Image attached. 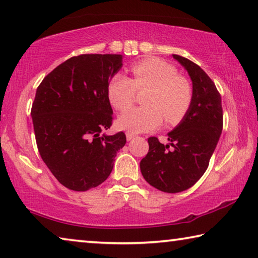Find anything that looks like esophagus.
<instances>
[{"label": "esophagus", "mask_w": 258, "mask_h": 258, "mask_svg": "<svg viewBox=\"0 0 258 258\" xmlns=\"http://www.w3.org/2000/svg\"><path fill=\"white\" fill-rule=\"evenodd\" d=\"M125 136H126V139H128V141H132L134 137H136V135L133 134V133H130V132H126L125 133Z\"/></svg>", "instance_id": "obj_1"}]
</instances>
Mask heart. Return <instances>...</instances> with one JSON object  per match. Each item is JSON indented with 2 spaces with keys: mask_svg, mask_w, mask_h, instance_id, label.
<instances>
[{
  "mask_svg": "<svg viewBox=\"0 0 258 258\" xmlns=\"http://www.w3.org/2000/svg\"><path fill=\"white\" fill-rule=\"evenodd\" d=\"M133 79L114 74L107 84L112 106L123 112L133 106L137 90H147L143 96L145 106L132 108L120 115L117 124L130 133H143L180 121L191 107L194 90L191 81L178 74L174 65L160 58H146L130 67Z\"/></svg>",
  "mask_w": 258,
  "mask_h": 258,
  "instance_id": "heart-1",
  "label": "heart"
}]
</instances>
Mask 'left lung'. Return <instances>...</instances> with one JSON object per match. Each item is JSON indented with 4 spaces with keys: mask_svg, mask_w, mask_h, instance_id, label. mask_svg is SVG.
<instances>
[{
    "mask_svg": "<svg viewBox=\"0 0 258 258\" xmlns=\"http://www.w3.org/2000/svg\"><path fill=\"white\" fill-rule=\"evenodd\" d=\"M188 72L193 83V101L184 119L168 134V145L150 137L149 153L141 171L152 186L177 193L193 186L209 166L223 129L222 98L213 80L196 62L174 54Z\"/></svg>",
    "mask_w": 258,
    "mask_h": 258,
    "instance_id": "obj_1",
    "label": "left lung"
}]
</instances>
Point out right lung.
Listing matches in <instances>:
<instances>
[{
	"instance_id": "1",
	"label": "right lung",
	"mask_w": 258,
	"mask_h": 258,
	"mask_svg": "<svg viewBox=\"0 0 258 258\" xmlns=\"http://www.w3.org/2000/svg\"><path fill=\"white\" fill-rule=\"evenodd\" d=\"M121 66V54L74 56L36 89L31 115L37 149L52 175L72 191L106 180L126 142L123 132L103 134L113 123L107 84Z\"/></svg>"
}]
</instances>
